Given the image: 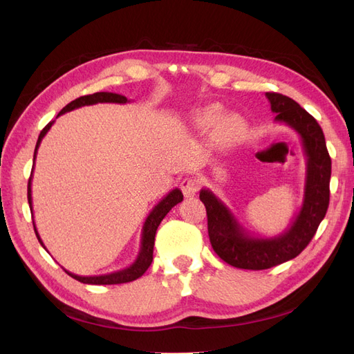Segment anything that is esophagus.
I'll return each instance as SVG.
<instances>
[{
    "mask_svg": "<svg viewBox=\"0 0 354 354\" xmlns=\"http://www.w3.org/2000/svg\"><path fill=\"white\" fill-rule=\"evenodd\" d=\"M180 187L186 198H194L199 190V183L194 178H183L180 181Z\"/></svg>",
    "mask_w": 354,
    "mask_h": 354,
    "instance_id": "obj_1",
    "label": "esophagus"
}]
</instances>
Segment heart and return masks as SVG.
<instances>
[{
	"label": "heart",
	"instance_id": "1",
	"mask_svg": "<svg viewBox=\"0 0 354 354\" xmlns=\"http://www.w3.org/2000/svg\"><path fill=\"white\" fill-rule=\"evenodd\" d=\"M224 116V109L220 104H209L201 109L196 113V122L203 130H211V128L218 126L217 137L223 145H232L241 140L245 134L246 124L239 116H227L226 120L221 121Z\"/></svg>",
	"mask_w": 354,
	"mask_h": 354
}]
</instances>
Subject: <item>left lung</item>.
<instances>
[{
  "label": "left lung",
  "instance_id": "left-lung-1",
  "mask_svg": "<svg viewBox=\"0 0 354 354\" xmlns=\"http://www.w3.org/2000/svg\"><path fill=\"white\" fill-rule=\"evenodd\" d=\"M274 121L286 124L299 136L307 159L304 199L291 226L273 238H255L246 232L234 214L209 189L199 198L207 208L208 234L212 250L223 261L246 270H264L292 260L313 239L329 205L330 158L322 128L315 118L292 99L266 93Z\"/></svg>",
  "mask_w": 354,
  "mask_h": 354
}]
</instances>
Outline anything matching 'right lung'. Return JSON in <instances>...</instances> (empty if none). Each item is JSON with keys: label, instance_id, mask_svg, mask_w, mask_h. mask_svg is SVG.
<instances>
[{"label": "right lung", "instance_id": "obj_1", "mask_svg": "<svg viewBox=\"0 0 354 354\" xmlns=\"http://www.w3.org/2000/svg\"><path fill=\"white\" fill-rule=\"evenodd\" d=\"M128 100L125 95L121 94H116V93H108V91H102V93H94V94H88V95H82V97L75 99L73 102H71L69 104H66L65 108H63L57 116L71 112L73 109H78L81 106H88V104H95V103H128ZM55 124V121L48 122L44 130L39 133L38 137V142L35 146V152H34V162H35V158H37V152H38V147L41 145V140L44 138V136L47 134V131L51 128V125ZM34 169V168H32ZM30 185H32V174L29 177L28 181V202H29V208L32 209V190H30ZM183 201V194H181L180 189H174L171 190L169 194L160 201L158 202V205H155V208L149 214L145 224H143V230H142V245H140V251H138V255L136 261L130 266L127 267V269H122L120 272H113L109 274H100V276H78V274H73L69 273L66 270V273L73 277V279H77L82 283H90V285H116V283H125V282H133L136 279H138L147 269L149 266L152 264L153 260V245H155V234H156V229L160 224V221L164 220V217L169 212V209L176 207L178 202ZM34 214V211H30ZM34 221V220H32ZM34 230L37 238L39 241V243L44 246L42 243L39 234L37 232L35 227V223H34ZM46 248V246H44Z\"/></svg>", "mask_w": 354, "mask_h": 354}]
</instances>
